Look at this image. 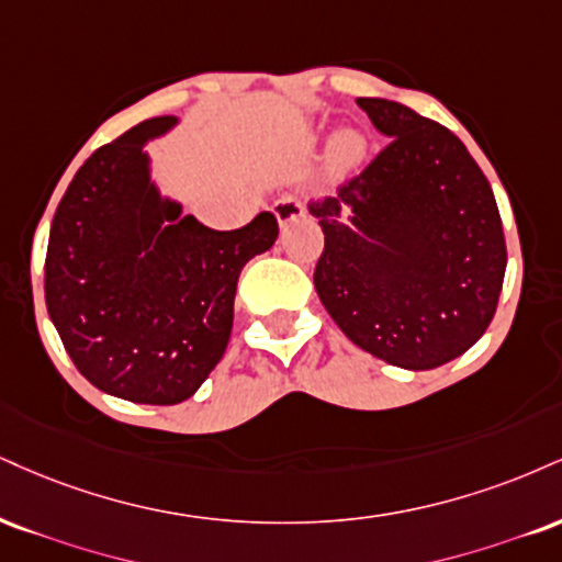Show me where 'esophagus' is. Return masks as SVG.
<instances>
[{
  "label": "esophagus",
  "instance_id": "1",
  "mask_svg": "<svg viewBox=\"0 0 562 562\" xmlns=\"http://www.w3.org/2000/svg\"><path fill=\"white\" fill-rule=\"evenodd\" d=\"M272 212L277 216V222H280V227H288L290 222H299L303 214H306V209H303V204L295 195H285V199L274 201Z\"/></svg>",
  "mask_w": 562,
  "mask_h": 562
}]
</instances>
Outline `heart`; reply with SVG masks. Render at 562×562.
Masks as SVG:
<instances>
[{
  "label": "heart",
  "mask_w": 562,
  "mask_h": 562,
  "mask_svg": "<svg viewBox=\"0 0 562 562\" xmlns=\"http://www.w3.org/2000/svg\"><path fill=\"white\" fill-rule=\"evenodd\" d=\"M367 151H369V140L367 135L358 131H342L335 135V140L327 148V175L335 182H342L361 170V165L367 161Z\"/></svg>",
  "instance_id": "1"
}]
</instances>
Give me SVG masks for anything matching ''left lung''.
Wrapping results in <instances>:
<instances>
[{
    "mask_svg": "<svg viewBox=\"0 0 562 562\" xmlns=\"http://www.w3.org/2000/svg\"><path fill=\"white\" fill-rule=\"evenodd\" d=\"M387 146L335 195L311 201L324 233L319 301L350 342L427 371L486 333L505 235L490 182L456 133L390 99H358Z\"/></svg>",
    "mask_w": 562,
    "mask_h": 562,
    "instance_id": "obj_1",
    "label": "left lung"
}]
</instances>
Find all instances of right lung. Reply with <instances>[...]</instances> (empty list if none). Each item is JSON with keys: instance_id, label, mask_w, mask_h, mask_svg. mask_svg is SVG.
<instances>
[{"instance_id": "1", "label": "right lung", "mask_w": 562, "mask_h": 562, "mask_svg": "<svg viewBox=\"0 0 562 562\" xmlns=\"http://www.w3.org/2000/svg\"><path fill=\"white\" fill-rule=\"evenodd\" d=\"M172 114L131 127L83 161L54 212L44 293L67 356L93 387L175 405L204 384L233 329L238 277L274 246V214L212 229L161 195L146 144Z\"/></svg>"}]
</instances>
